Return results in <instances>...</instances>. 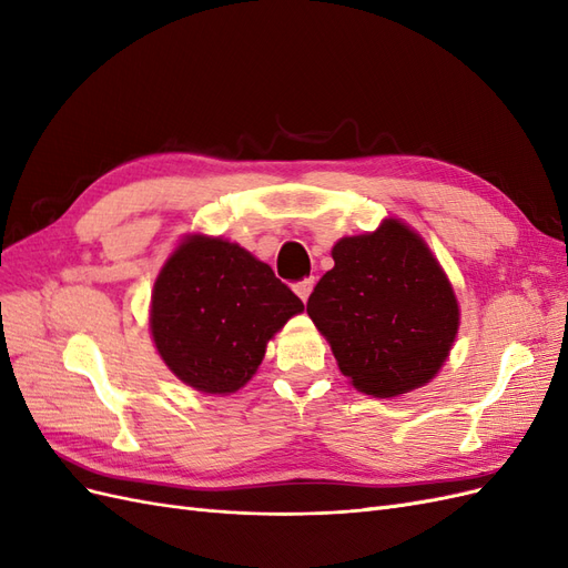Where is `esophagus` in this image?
Listing matches in <instances>:
<instances>
[{
    "label": "esophagus",
    "instance_id": "1",
    "mask_svg": "<svg viewBox=\"0 0 568 568\" xmlns=\"http://www.w3.org/2000/svg\"><path fill=\"white\" fill-rule=\"evenodd\" d=\"M313 286H315V277H305L303 282H298L296 286H294V291L298 294V298L305 303L307 301V296H311V291H313Z\"/></svg>",
    "mask_w": 568,
    "mask_h": 568
}]
</instances>
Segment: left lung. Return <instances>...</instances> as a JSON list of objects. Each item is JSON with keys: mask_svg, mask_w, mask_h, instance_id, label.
Wrapping results in <instances>:
<instances>
[{"mask_svg": "<svg viewBox=\"0 0 568 568\" xmlns=\"http://www.w3.org/2000/svg\"><path fill=\"white\" fill-rule=\"evenodd\" d=\"M334 267L307 298L355 388L393 398L434 379L459 326L453 286L422 239L398 220L332 251Z\"/></svg>", "mask_w": 568, "mask_h": 568, "instance_id": "left-lung-1", "label": "left lung"}]
</instances>
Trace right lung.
Listing matches in <instances>:
<instances>
[{
	"mask_svg": "<svg viewBox=\"0 0 568 568\" xmlns=\"http://www.w3.org/2000/svg\"><path fill=\"white\" fill-rule=\"evenodd\" d=\"M301 311L303 301L248 251L192 236L153 286L151 334L184 384L232 393L263 363L274 332Z\"/></svg>",
	"mask_w": 568,
	"mask_h": 568,
	"instance_id": "add662e5",
	"label": "right lung"
}]
</instances>
